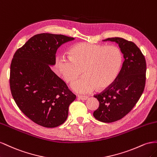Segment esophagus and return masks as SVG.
<instances>
[{
  "label": "esophagus",
  "instance_id": "34e87169",
  "mask_svg": "<svg viewBox=\"0 0 157 157\" xmlns=\"http://www.w3.org/2000/svg\"><path fill=\"white\" fill-rule=\"evenodd\" d=\"M78 98L79 99H81L82 101H85V100H87L88 98V97L86 96H78Z\"/></svg>",
  "mask_w": 157,
  "mask_h": 157
}]
</instances>
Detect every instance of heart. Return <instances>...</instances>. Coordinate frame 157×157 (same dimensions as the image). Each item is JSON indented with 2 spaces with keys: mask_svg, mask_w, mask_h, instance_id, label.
Segmentation results:
<instances>
[{
  "mask_svg": "<svg viewBox=\"0 0 157 157\" xmlns=\"http://www.w3.org/2000/svg\"><path fill=\"white\" fill-rule=\"evenodd\" d=\"M69 55L70 57L58 58L57 69L67 83L74 81L83 71L85 75L71 84L73 91L82 94L91 93L97 87H109L122 63V53L112 45L79 43L70 48Z\"/></svg>",
  "mask_w": 157,
  "mask_h": 157,
  "instance_id": "heart-1",
  "label": "heart"
}]
</instances>
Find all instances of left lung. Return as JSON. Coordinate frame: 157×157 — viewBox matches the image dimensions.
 <instances>
[{"instance_id": "1", "label": "left lung", "mask_w": 157, "mask_h": 157, "mask_svg": "<svg viewBox=\"0 0 157 157\" xmlns=\"http://www.w3.org/2000/svg\"><path fill=\"white\" fill-rule=\"evenodd\" d=\"M118 44L124 62L115 81L105 91L94 96L99 106L93 113L97 120L110 123L122 119L136 105L144 91L146 61L136 44L121 37H112L103 41Z\"/></svg>"}]
</instances>
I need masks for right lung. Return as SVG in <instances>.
<instances>
[{
	"mask_svg": "<svg viewBox=\"0 0 157 157\" xmlns=\"http://www.w3.org/2000/svg\"><path fill=\"white\" fill-rule=\"evenodd\" d=\"M74 38L40 33L16 51L10 65V86L16 105L27 117L40 126L55 128L68 118L76 96L51 69L62 44Z\"/></svg>",
	"mask_w": 157,
	"mask_h": 157,
	"instance_id": "obj_1",
	"label": "right lung"
}]
</instances>
